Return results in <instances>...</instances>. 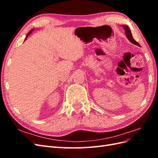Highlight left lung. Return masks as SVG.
Wrapping results in <instances>:
<instances>
[{"mask_svg":"<svg viewBox=\"0 0 158 158\" xmlns=\"http://www.w3.org/2000/svg\"><path fill=\"white\" fill-rule=\"evenodd\" d=\"M122 27H123V29L125 30V33H126V35H127V38H128V40L129 41H130L132 43V44H135V45H138V46H140V44H138V43L137 41H136L135 40V39H134V38H133L132 35V33H131V31L130 29H129V27H128L127 26H126V25H123Z\"/></svg>","mask_w":158,"mask_h":158,"instance_id":"obj_1","label":"left lung"}]
</instances>
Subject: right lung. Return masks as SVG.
I'll return each instance as SVG.
<instances>
[{
  "instance_id": "obj_1",
  "label": "right lung",
  "mask_w": 158,
  "mask_h": 158,
  "mask_svg": "<svg viewBox=\"0 0 158 158\" xmlns=\"http://www.w3.org/2000/svg\"><path fill=\"white\" fill-rule=\"evenodd\" d=\"M33 31V30H30V31H29V33H27V35H26V39H25V40H26L27 39V37L28 36H29V35H30V34H31V32H32Z\"/></svg>"
}]
</instances>
